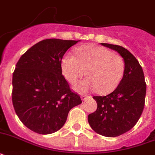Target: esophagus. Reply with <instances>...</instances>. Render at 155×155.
<instances>
[{"mask_svg":"<svg viewBox=\"0 0 155 155\" xmlns=\"http://www.w3.org/2000/svg\"><path fill=\"white\" fill-rule=\"evenodd\" d=\"M81 97V100H82V101H85V100L87 98V96H85V95H81V97Z\"/></svg>","mask_w":155,"mask_h":155,"instance_id":"esophagus-1","label":"esophagus"}]
</instances>
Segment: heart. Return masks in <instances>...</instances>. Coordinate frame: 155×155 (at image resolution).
<instances>
[{"label":"heart","instance_id":"obj_1","mask_svg":"<svg viewBox=\"0 0 155 155\" xmlns=\"http://www.w3.org/2000/svg\"><path fill=\"white\" fill-rule=\"evenodd\" d=\"M61 69L64 77L74 84L85 75L87 77L74 86L79 92L97 90L108 94L115 90L122 80L125 63L120 56L104 47L87 45L76 50V57L66 53L61 59Z\"/></svg>","mask_w":155,"mask_h":155}]
</instances>
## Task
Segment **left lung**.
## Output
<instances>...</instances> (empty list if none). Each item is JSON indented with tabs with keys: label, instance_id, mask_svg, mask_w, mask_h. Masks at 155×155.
Wrapping results in <instances>:
<instances>
[{
	"label": "left lung",
	"instance_id": "8db88e82",
	"mask_svg": "<svg viewBox=\"0 0 155 155\" xmlns=\"http://www.w3.org/2000/svg\"><path fill=\"white\" fill-rule=\"evenodd\" d=\"M120 54L125 63V72L113 92L93 97L97 109L87 117L95 132L105 137H117L132 129L142 115L145 105L147 84L142 67L127 49L117 45L101 43Z\"/></svg>",
	"mask_w": 155,
	"mask_h": 155
}]
</instances>
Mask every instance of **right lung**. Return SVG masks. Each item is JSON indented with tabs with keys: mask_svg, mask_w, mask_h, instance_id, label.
Returning <instances> with one entry per match:
<instances>
[{
	"mask_svg": "<svg viewBox=\"0 0 155 155\" xmlns=\"http://www.w3.org/2000/svg\"><path fill=\"white\" fill-rule=\"evenodd\" d=\"M79 41H40L21 56L13 74L12 101L24 125L39 134H50L65 124L69 111L82 103L62 75L61 59Z\"/></svg>",
	"mask_w": 155,
	"mask_h": 155,
	"instance_id": "add662e5",
	"label": "right lung"
}]
</instances>
